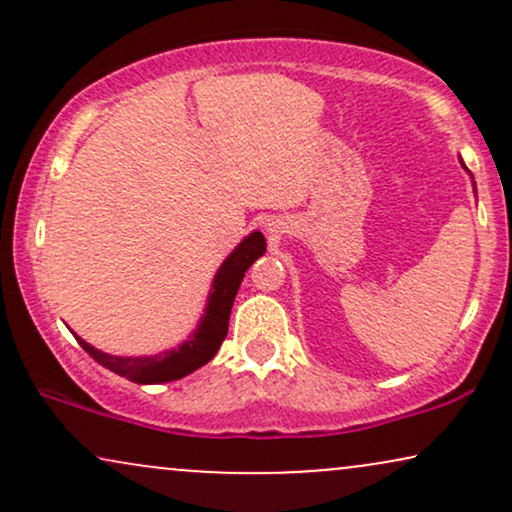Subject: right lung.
Here are the masks:
<instances>
[{"label": "right lung", "mask_w": 512, "mask_h": 512, "mask_svg": "<svg viewBox=\"0 0 512 512\" xmlns=\"http://www.w3.org/2000/svg\"><path fill=\"white\" fill-rule=\"evenodd\" d=\"M264 250H267V240L260 231H255L223 260L219 272L214 276L207 308H204L195 334L187 342H182L178 349L163 351V354L156 356H110L84 342L81 337H76V342L103 368L113 370V373L132 380V383L156 385L185 378L192 370L202 368L204 363H209L216 356V351H219L221 342L228 334V317H231L240 281L252 267V262L264 255Z\"/></svg>", "instance_id": "obj_1"}]
</instances>
